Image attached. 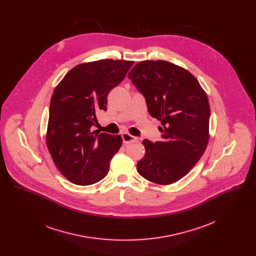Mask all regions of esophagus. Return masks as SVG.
<instances>
[{"label":"esophagus","mask_w":256,"mask_h":256,"mask_svg":"<svg viewBox=\"0 0 256 256\" xmlns=\"http://www.w3.org/2000/svg\"><path fill=\"white\" fill-rule=\"evenodd\" d=\"M122 141L124 144H128V143H132L135 142L137 140V138L132 135V134H128V132H122Z\"/></svg>","instance_id":"34e87169"}]
</instances>
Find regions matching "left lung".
<instances>
[{"label":"left lung","mask_w":256,"mask_h":256,"mask_svg":"<svg viewBox=\"0 0 256 256\" xmlns=\"http://www.w3.org/2000/svg\"><path fill=\"white\" fill-rule=\"evenodd\" d=\"M145 96L148 113L161 122L162 141L143 140L138 172L152 182L168 185L186 176L206 148L210 106L195 76L172 62L145 60L128 74Z\"/></svg>","instance_id":"1"}]
</instances>
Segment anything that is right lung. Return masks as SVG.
<instances>
[{
	"mask_svg": "<svg viewBox=\"0 0 256 256\" xmlns=\"http://www.w3.org/2000/svg\"><path fill=\"white\" fill-rule=\"evenodd\" d=\"M134 61L102 60L74 67L54 88L50 102L46 143L61 174L76 185L102 180L122 144L120 135L92 132L108 95Z\"/></svg>",
	"mask_w": 256,
	"mask_h": 256,
	"instance_id": "obj_1",
	"label": "right lung"
}]
</instances>
